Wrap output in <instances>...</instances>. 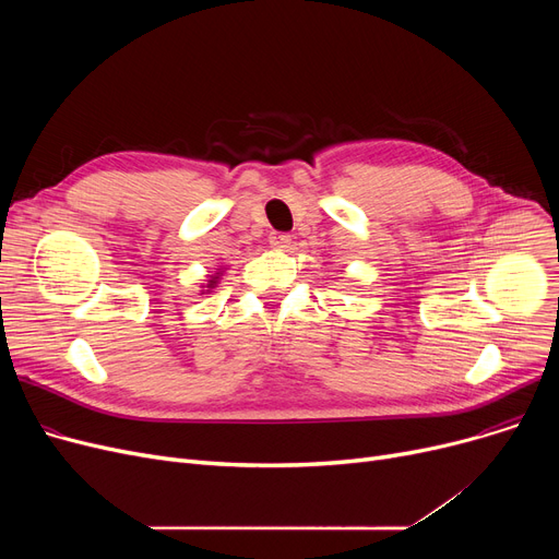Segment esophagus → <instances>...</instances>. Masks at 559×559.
I'll list each match as a JSON object with an SVG mask.
<instances>
[{
  "instance_id": "obj_1",
  "label": "esophagus",
  "mask_w": 559,
  "mask_h": 559,
  "mask_svg": "<svg viewBox=\"0 0 559 559\" xmlns=\"http://www.w3.org/2000/svg\"><path fill=\"white\" fill-rule=\"evenodd\" d=\"M289 235L287 233H272L270 235V245L274 247V249H287L289 247Z\"/></svg>"
}]
</instances>
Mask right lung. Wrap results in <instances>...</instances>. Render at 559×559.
I'll return each mask as SVG.
<instances>
[{
  "mask_svg": "<svg viewBox=\"0 0 559 559\" xmlns=\"http://www.w3.org/2000/svg\"><path fill=\"white\" fill-rule=\"evenodd\" d=\"M215 283H217L215 278H213V281H209V287H215Z\"/></svg>",
  "mask_w": 559,
  "mask_h": 559,
  "instance_id": "obj_1",
  "label": "right lung"
}]
</instances>
